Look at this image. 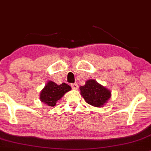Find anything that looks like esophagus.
Returning a JSON list of instances; mask_svg holds the SVG:
<instances>
[{
  "label": "esophagus",
  "instance_id": "esophagus-1",
  "mask_svg": "<svg viewBox=\"0 0 151 151\" xmlns=\"http://www.w3.org/2000/svg\"><path fill=\"white\" fill-rule=\"evenodd\" d=\"M71 86H72V88L73 89H78V84H72V85H71Z\"/></svg>",
  "mask_w": 151,
  "mask_h": 151
}]
</instances>
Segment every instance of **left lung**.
Here are the masks:
<instances>
[{
	"label": "left lung",
	"instance_id": "obj_1",
	"mask_svg": "<svg viewBox=\"0 0 151 151\" xmlns=\"http://www.w3.org/2000/svg\"><path fill=\"white\" fill-rule=\"evenodd\" d=\"M79 89L86 103L95 107H103L111 96L110 90L93 79L86 81Z\"/></svg>",
	"mask_w": 151,
	"mask_h": 151
}]
</instances>
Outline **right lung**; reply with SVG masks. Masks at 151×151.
I'll return each mask as SVG.
<instances>
[{
  "label": "right lung",
  "instance_id": "1",
  "mask_svg": "<svg viewBox=\"0 0 151 151\" xmlns=\"http://www.w3.org/2000/svg\"><path fill=\"white\" fill-rule=\"evenodd\" d=\"M71 89V86L65 83L57 84L52 81H48L40 91V99L45 104L53 107L56 105L58 100L61 99L62 96Z\"/></svg>",
  "mask_w": 151,
  "mask_h": 151
}]
</instances>
